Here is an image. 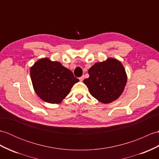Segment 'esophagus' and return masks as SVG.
<instances>
[{"mask_svg": "<svg viewBox=\"0 0 159 159\" xmlns=\"http://www.w3.org/2000/svg\"><path fill=\"white\" fill-rule=\"evenodd\" d=\"M84 76H82L81 77H80V78H79V80H80V81H83V80H84Z\"/></svg>", "mask_w": 159, "mask_h": 159, "instance_id": "34e87169", "label": "esophagus"}]
</instances>
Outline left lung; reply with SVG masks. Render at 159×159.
<instances>
[{"mask_svg":"<svg viewBox=\"0 0 159 159\" xmlns=\"http://www.w3.org/2000/svg\"><path fill=\"white\" fill-rule=\"evenodd\" d=\"M89 77L83 80L91 95L103 104H110L119 98L127 84V76L122 63L108 58L95 63L88 71Z\"/></svg>","mask_w":159,"mask_h":159,"instance_id":"left-lung-1","label":"left lung"}]
</instances>
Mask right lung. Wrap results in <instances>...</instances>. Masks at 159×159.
<instances>
[{"label": "right lung", "instance_id": "obj_1", "mask_svg": "<svg viewBox=\"0 0 159 159\" xmlns=\"http://www.w3.org/2000/svg\"><path fill=\"white\" fill-rule=\"evenodd\" d=\"M33 87L38 96L50 104H60L79 80L60 62L41 58L30 68Z\"/></svg>", "mask_w": 159, "mask_h": 159}]
</instances>
